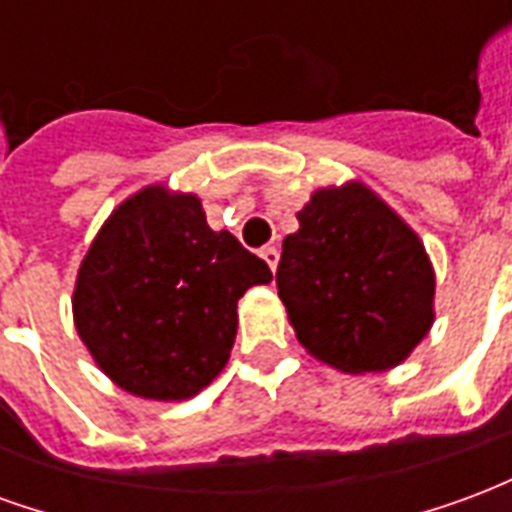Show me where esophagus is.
<instances>
[{"label":"esophagus","instance_id":"esophagus-1","mask_svg":"<svg viewBox=\"0 0 512 512\" xmlns=\"http://www.w3.org/2000/svg\"><path fill=\"white\" fill-rule=\"evenodd\" d=\"M260 257H263V260L268 263V268L274 271V268H277V263H279V249H277V246H266V249H260Z\"/></svg>","mask_w":512,"mask_h":512}]
</instances>
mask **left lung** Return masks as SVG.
<instances>
[{
	"label": "left lung",
	"instance_id": "left-lung-1",
	"mask_svg": "<svg viewBox=\"0 0 512 512\" xmlns=\"http://www.w3.org/2000/svg\"><path fill=\"white\" fill-rule=\"evenodd\" d=\"M282 241L277 290L299 343L343 373L400 365L433 323V268L414 230L362 183L321 189Z\"/></svg>",
	"mask_w": 512,
	"mask_h": 512
}]
</instances>
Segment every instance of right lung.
<instances>
[{
    "mask_svg": "<svg viewBox=\"0 0 512 512\" xmlns=\"http://www.w3.org/2000/svg\"><path fill=\"white\" fill-rule=\"evenodd\" d=\"M266 282V260L213 233L194 194L150 186L109 216L82 260L76 332L126 392L186 400L222 373L238 299Z\"/></svg>",
    "mask_w": 512,
    "mask_h": 512,
    "instance_id": "add662e5",
    "label": "right lung"
}]
</instances>
